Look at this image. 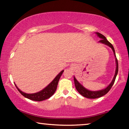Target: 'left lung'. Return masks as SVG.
<instances>
[{
  "label": "left lung",
  "instance_id": "obj_1",
  "mask_svg": "<svg viewBox=\"0 0 129 129\" xmlns=\"http://www.w3.org/2000/svg\"><path fill=\"white\" fill-rule=\"evenodd\" d=\"M96 34L97 35V36L99 37L101 39V40L99 41L100 43H103L104 44L108 45L109 47H110L112 49L113 52H114V56L115 57V61H116V69H115V75L114 76V78L112 80V82L110 83V84L108 86H107L105 89H102L101 90L99 91H90L89 90L86 88H85L84 86H83L82 85H81L79 82H78V81L76 79V78L74 77V81H75V87L78 92L80 94H81L84 97L88 98V99H97V98L101 97L102 96L105 95L106 93H108V91L110 90V89L112 88V86L114 84L115 82V78H116V76L117 75L118 72V60L116 58V56H115V50L114 47H113V45L111 44L109 41L107 40L106 38L103 35L101 34L99 32H96Z\"/></svg>",
  "mask_w": 129,
  "mask_h": 129
}]
</instances>
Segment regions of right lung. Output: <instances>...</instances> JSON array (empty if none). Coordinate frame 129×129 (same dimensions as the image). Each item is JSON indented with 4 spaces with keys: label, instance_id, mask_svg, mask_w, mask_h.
<instances>
[{
    "label": "right lung",
    "instance_id": "obj_1",
    "mask_svg": "<svg viewBox=\"0 0 129 129\" xmlns=\"http://www.w3.org/2000/svg\"><path fill=\"white\" fill-rule=\"evenodd\" d=\"M63 72H64V70H62V71L54 78V80L50 83L46 88H45L44 89H43L42 90H41L36 93L27 94L24 93L23 91H21L20 89L17 88L16 84H15V86H16V88L17 89V90H19V92H20L24 97H25V98H27V99H28L29 100H33V101H43V100L49 99V98L51 97L54 93V92H55L57 89V86L58 85V81H59L61 76L62 75Z\"/></svg>",
    "mask_w": 129,
    "mask_h": 129
}]
</instances>
